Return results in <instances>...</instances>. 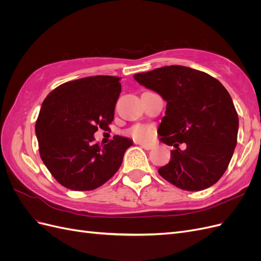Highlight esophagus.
<instances>
[{
    "mask_svg": "<svg viewBox=\"0 0 261 261\" xmlns=\"http://www.w3.org/2000/svg\"><path fill=\"white\" fill-rule=\"evenodd\" d=\"M139 145H140L141 148H144V149H146V150H150V149L153 148V145H152V144H144V143H141V144H139Z\"/></svg>",
    "mask_w": 261,
    "mask_h": 261,
    "instance_id": "obj_1",
    "label": "esophagus"
}]
</instances>
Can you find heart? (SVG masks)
<instances>
[{
    "mask_svg": "<svg viewBox=\"0 0 261 261\" xmlns=\"http://www.w3.org/2000/svg\"><path fill=\"white\" fill-rule=\"evenodd\" d=\"M130 134L134 138L145 141V140H148L152 137L153 130L151 127H149V126L137 125V126H134V127L132 128Z\"/></svg>",
    "mask_w": 261,
    "mask_h": 261,
    "instance_id": "heart-1",
    "label": "heart"
}]
</instances>
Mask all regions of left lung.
<instances>
[{
	"label": "left lung",
	"instance_id": "obj_1",
	"mask_svg": "<svg viewBox=\"0 0 261 261\" xmlns=\"http://www.w3.org/2000/svg\"><path fill=\"white\" fill-rule=\"evenodd\" d=\"M134 78L167 102L158 133L160 141L175 149L159 174L184 191L216 184L232 159L239 132V116L224 86L207 73L180 65ZM179 143L186 149H179Z\"/></svg>",
	"mask_w": 261,
	"mask_h": 261
}]
</instances>
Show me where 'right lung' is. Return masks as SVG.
I'll use <instances>...</instances> for the list:
<instances>
[{
	"label": "right lung",
	"instance_id": "obj_1",
	"mask_svg": "<svg viewBox=\"0 0 261 261\" xmlns=\"http://www.w3.org/2000/svg\"><path fill=\"white\" fill-rule=\"evenodd\" d=\"M121 77L92 76L68 82L51 91L36 122L39 151L61 185L92 191L120 169L133 140L116 136L108 145L94 143L98 128L113 121Z\"/></svg>",
	"mask_w": 261,
	"mask_h": 261
}]
</instances>
